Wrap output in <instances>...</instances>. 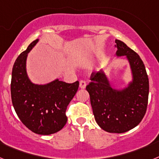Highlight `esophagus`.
Masks as SVG:
<instances>
[{"label":"esophagus","mask_w":159,"mask_h":159,"mask_svg":"<svg viewBox=\"0 0 159 159\" xmlns=\"http://www.w3.org/2000/svg\"><path fill=\"white\" fill-rule=\"evenodd\" d=\"M86 86H87V84H86V82H85V81H84V80L80 81V88H83V89H84V88H86Z\"/></svg>","instance_id":"esophagus-1"}]
</instances>
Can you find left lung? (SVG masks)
Returning a JSON list of instances; mask_svg holds the SVG:
<instances>
[{
  "instance_id": "obj_1",
  "label": "left lung",
  "mask_w": 159,
  "mask_h": 159,
  "mask_svg": "<svg viewBox=\"0 0 159 159\" xmlns=\"http://www.w3.org/2000/svg\"><path fill=\"white\" fill-rule=\"evenodd\" d=\"M116 57L125 56L132 80L126 88L116 89L102 70L94 71L86 87L96 123L109 133H124L139 124L148 103L149 80L140 57L126 43L116 40Z\"/></svg>"
}]
</instances>
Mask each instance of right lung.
Segmentation results:
<instances>
[{
	"mask_svg": "<svg viewBox=\"0 0 159 159\" xmlns=\"http://www.w3.org/2000/svg\"><path fill=\"white\" fill-rule=\"evenodd\" d=\"M39 40L32 41L14 63L11 80V97L16 115L36 134L48 135L60 130L66 124V109L79 88V81L67 84L58 79L46 84H35L26 71L28 53Z\"/></svg>",
	"mask_w": 159,
	"mask_h": 159,
	"instance_id": "obj_1",
	"label": "right lung"
}]
</instances>
